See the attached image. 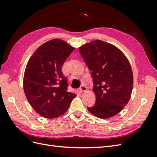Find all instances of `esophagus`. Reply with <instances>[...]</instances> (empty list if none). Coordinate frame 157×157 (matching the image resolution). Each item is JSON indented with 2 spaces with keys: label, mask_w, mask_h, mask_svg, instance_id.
Wrapping results in <instances>:
<instances>
[{
  "label": "esophagus",
  "mask_w": 157,
  "mask_h": 157,
  "mask_svg": "<svg viewBox=\"0 0 157 157\" xmlns=\"http://www.w3.org/2000/svg\"><path fill=\"white\" fill-rule=\"evenodd\" d=\"M79 90H80V92H86V90H87V88H86V87L85 86H81L80 87V88H79Z\"/></svg>",
  "instance_id": "obj_1"
}]
</instances>
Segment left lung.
<instances>
[{
  "mask_svg": "<svg viewBox=\"0 0 157 157\" xmlns=\"http://www.w3.org/2000/svg\"><path fill=\"white\" fill-rule=\"evenodd\" d=\"M79 52L94 79L96 101L88 111L100 118L115 116L131 97L134 77L129 61L117 47L101 40L83 44Z\"/></svg>",
  "mask_w": 157,
  "mask_h": 157,
  "instance_id": "1",
  "label": "left lung"
}]
</instances>
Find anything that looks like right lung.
I'll return each mask as SVG.
<instances>
[{
    "label": "right lung",
    "mask_w": 157,
    "mask_h": 157,
    "mask_svg": "<svg viewBox=\"0 0 157 157\" xmlns=\"http://www.w3.org/2000/svg\"><path fill=\"white\" fill-rule=\"evenodd\" d=\"M75 48L54 39L40 46L31 56L23 76V90L31 106L46 118H57L68 110L76 95L67 90L62 66Z\"/></svg>",
    "instance_id": "right-lung-1"
}]
</instances>
